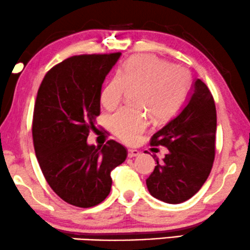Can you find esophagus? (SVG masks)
Wrapping results in <instances>:
<instances>
[{
	"label": "esophagus",
	"mask_w": 250,
	"mask_h": 250,
	"mask_svg": "<svg viewBox=\"0 0 250 250\" xmlns=\"http://www.w3.org/2000/svg\"><path fill=\"white\" fill-rule=\"evenodd\" d=\"M139 150L137 149H128V157L129 159H132V157H136L139 155Z\"/></svg>",
	"instance_id": "34e87169"
}]
</instances>
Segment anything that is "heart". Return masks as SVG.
Instances as JSON below:
<instances>
[{
    "instance_id": "1",
    "label": "heart",
    "mask_w": 250,
    "mask_h": 250,
    "mask_svg": "<svg viewBox=\"0 0 250 250\" xmlns=\"http://www.w3.org/2000/svg\"><path fill=\"white\" fill-rule=\"evenodd\" d=\"M191 85L190 72L155 55L139 54L125 61L101 91V103L112 110L126 88H138L137 105L145 107L156 122L170 120L184 106ZM111 131L122 142L132 144L145 131L143 108L124 107L108 119Z\"/></svg>"
}]
</instances>
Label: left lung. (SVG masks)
<instances>
[{"instance_id": "left-lung-1", "label": "left lung", "mask_w": 250, "mask_h": 250, "mask_svg": "<svg viewBox=\"0 0 250 250\" xmlns=\"http://www.w3.org/2000/svg\"><path fill=\"white\" fill-rule=\"evenodd\" d=\"M216 108L200 79L192 83L180 112L152 137L150 145L168 153L146 180L149 194L167 204H180L202 188L215 156Z\"/></svg>"}]
</instances>
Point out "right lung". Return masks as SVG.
<instances>
[{"mask_svg": "<svg viewBox=\"0 0 250 250\" xmlns=\"http://www.w3.org/2000/svg\"><path fill=\"white\" fill-rule=\"evenodd\" d=\"M121 53L72 56L53 66L38 89L33 119L35 153L47 184L64 202L91 207L111 191V171L126 149L110 140L87 143L101 112L105 77Z\"/></svg>", "mask_w": 250, "mask_h": 250, "instance_id": "1", "label": "right lung"}]
</instances>
